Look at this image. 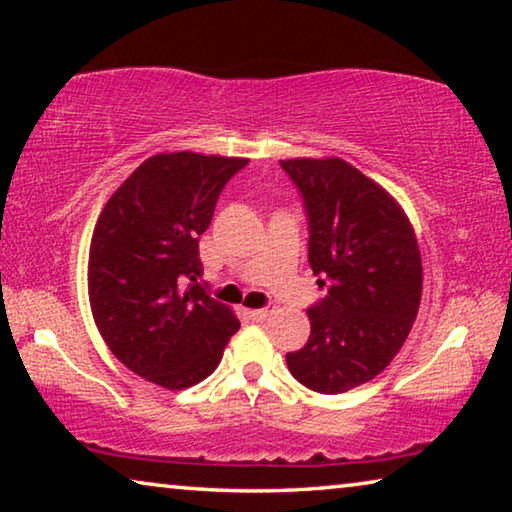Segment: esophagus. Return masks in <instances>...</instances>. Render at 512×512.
Masks as SVG:
<instances>
[{
  "mask_svg": "<svg viewBox=\"0 0 512 512\" xmlns=\"http://www.w3.org/2000/svg\"><path fill=\"white\" fill-rule=\"evenodd\" d=\"M273 309H275L273 305H266V307H262V309H250L248 316L253 318V320H257V323H262V320H266L268 316L273 314Z\"/></svg>",
  "mask_w": 512,
  "mask_h": 512,
  "instance_id": "34e87169",
  "label": "esophagus"
}]
</instances>
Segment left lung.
<instances>
[{"label": "left lung", "instance_id": "left-lung-1", "mask_svg": "<svg viewBox=\"0 0 512 512\" xmlns=\"http://www.w3.org/2000/svg\"><path fill=\"white\" fill-rule=\"evenodd\" d=\"M302 196L309 266L325 298L307 309L305 348L287 366L316 393H345L377 377L409 336L422 296L418 241L402 207L339 158L282 160Z\"/></svg>", "mask_w": 512, "mask_h": 512}]
</instances>
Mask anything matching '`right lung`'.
Here are the masks:
<instances>
[{
  "label": "right lung",
  "instance_id": "1",
  "mask_svg": "<svg viewBox=\"0 0 512 512\" xmlns=\"http://www.w3.org/2000/svg\"><path fill=\"white\" fill-rule=\"evenodd\" d=\"M246 164L192 151L153 155L110 196L94 228V323L126 368L169 391L210 377L239 329L198 282V239L223 187Z\"/></svg>",
  "mask_w": 512,
  "mask_h": 512
}]
</instances>
